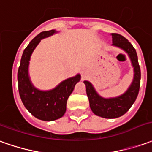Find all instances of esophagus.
Masks as SVG:
<instances>
[{
	"instance_id": "esophagus-1",
	"label": "esophagus",
	"mask_w": 152,
	"mask_h": 152,
	"mask_svg": "<svg viewBox=\"0 0 152 152\" xmlns=\"http://www.w3.org/2000/svg\"><path fill=\"white\" fill-rule=\"evenodd\" d=\"M85 73H86V70H85V69H82V74H85Z\"/></svg>"
}]
</instances>
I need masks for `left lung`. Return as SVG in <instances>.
Returning <instances> with one entry per match:
<instances>
[{"mask_svg":"<svg viewBox=\"0 0 152 152\" xmlns=\"http://www.w3.org/2000/svg\"><path fill=\"white\" fill-rule=\"evenodd\" d=\"M112 37L113 45L124 50L129 55L134 68V78L132 85L126 93L114 98L100 97L96 93L93 85L89 82L84 81L91 110L97 116L104 118H119L126 113L137 99L141 82V69L138 64L137 54L132 45L121 34L112 33Z\"/></svg>","mask_w":152,"mask_h":152,"instance_id":"1","label":"left lung"}]
</instances>
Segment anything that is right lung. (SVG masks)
Masks as SVG:
<instances>
[{"mask_svg":"<svg viewBox=\"0 0 152 152\" xmlns=\"http://www.w3.org/2000/svg\"><path fill=\"white\" fill-rule=\"evenodd\" d=\"M54 33V30L43 31L30 41L23 52L17 74L19 94L24 106L34 117L43 121H54L64 116L67 100L75 84L80 80V75L78 74L64 80L54 89L46 92L36 89L31 84L28 74L30 55L42 39Z\"/></svg>","mask_w":152,"mask_h":152,"instance_id":"obj_1","label":"right lung"}]
</instances>
